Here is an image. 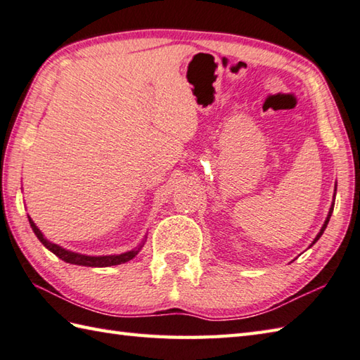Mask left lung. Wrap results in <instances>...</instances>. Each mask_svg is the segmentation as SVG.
I'll use <instances>...</instances> for the list:
<instances>
[{
  "instance_id": "obj_1",
  "label": "left lung",
  "mask_w": 360,
  "mask_h": 360,
  "mask_svg": "<svg viewBox=\"0 0 360 360\" xmlns=\"http://www.w3.org/2000/svg\"><path fill=\"white\" fill-rule=\"evenodd\" d=\"M333 210H334V202H333V205H331V208H329V212H328V217H326V221H325L323 226H321V230H320V233L317 234V236H315V239L312 240V244H311V245H314V244H315V242H317V240L320 239V236H321V234H323V231H325V229H326V225H328V222H329V217H331V214H333Z\"/></svg>"
}]
</instances>
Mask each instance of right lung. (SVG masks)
<instances>
[{
	"mask_svg": "<svg viewBox=\"0 0 360 360\" xmlns=\"http://www.w3.org/2000/svg\"><path fill=\"white\" fill-rule=\"evenodd\" d=\"M29 219V224H31V229L35 233V236L39 238V240L41 242L43 245H45L48 250L53 252L56 256H58L62 261L65 262H70V264H77V266H86V267H110V266H118V264H124L130 259H134L135 256L138 255V252L141 250V247L144 245L143 240L141 244L136 245L134 250L126 252V253H121V255H108V256H86V255H80V253H75V252H70L67 248H63L57 244H53V242H49L45 236H43V233L39 230V226L34 224V221L31 217L27 216Z\"/></svg>",
	"mask_w": 360,
	"mask_h": 360,
	"instance_id": "obj_1",
	"label": "right lung"
}]
</instances>
